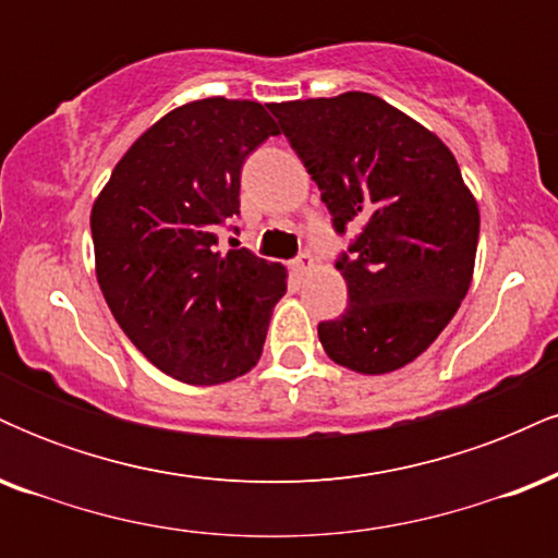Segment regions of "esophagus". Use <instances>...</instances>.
I'll return each instance as SVG.
<instances>
[{"instance_id": "obj_1", "label": "esophagus", "mask_w": 558, "mask_h": 558, "mask_svg": "<svg viewBox=\"0 0 558 558\" xmlns=\"http://www.w3.org/2000/svg\"><path fill=\"white\" fill-rule=\"evenodd\" d=\"M312 267H315V259H312L310 254H301V257L291 265V270H293V275H299V278H304Z\"/></svg>"}]
</instances>
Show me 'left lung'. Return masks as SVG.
Wrapping results in <instances>:
<instances>
[{
    "label": "left lung",
    "mask_w": 558,
    "mask_h": 558,
    "mask_svg": "<svg viewBox=\"0 0 558 558\" xmlns=\"http://www.w3.org/2000/svg\"><path fill=\"white\" fill-rule=\"evenodd\" d=\"M332 226L360 228L336 267L349 288L317 325L325 354L362 375L414 362L457 315L475 272L480 209L451 149L380 96L270 105Z\"/></svg>",
    "instance_id": "8db88e82"
}]
</instances>
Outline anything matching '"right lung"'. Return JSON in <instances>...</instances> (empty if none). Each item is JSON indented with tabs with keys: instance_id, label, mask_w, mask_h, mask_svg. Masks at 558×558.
<instances>
[{
	"instance_id": "right-lung-1",
	"label": "right lung",
	"mask_w": 558,
	"mask_h": 558,
	"mask_svg": "<svg viewBox=\"0 0 558 558\" xmlns=\"http://www.w3.org/2000/svg\"><path fill=\"white\" fill-rule=\"evenodd\" d=\"M280 128L246 99L189 101L114 165L92 207L96 280L114 319L155 367L217 386L259 362L286 267L217 248L239 215L241 165Z\"/></svg>"
}]
</instances>
